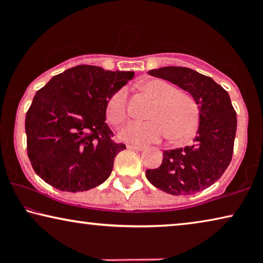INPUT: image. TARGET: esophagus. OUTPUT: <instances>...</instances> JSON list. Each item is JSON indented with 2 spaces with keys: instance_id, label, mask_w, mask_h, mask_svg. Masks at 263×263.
Returning a JSON list of instances; mask_svg holds the SVG:
<instances>
[{
  "instance_id": "esophagus-1",
  "label": "esophagus",
  "mask_w": 263,
  "mask_h": 263,
  "mask_svg": "<svg viewBox=\"0 0 263 263\" xmlns=\"http://www.w3.org/2000/svg\"><path fill=\"white\" fill-rule=\"evenodd\" d=\"M127 148L128 149H133V151H138V152H141V151H143V147L134 146V145H127Z\"/></svg>"
}]
</instances>
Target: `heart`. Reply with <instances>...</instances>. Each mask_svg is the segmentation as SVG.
<instances>
[{
  "instance_id": "1",
  "label": "heart",
  "mask_w": 263,
  "mask_h": 263,
  "mask_svg": "<svg viewBox=\"0 0 263 263\" xmlns=\"http://www.w3.org/2000/svg\"><path fill=\"white\" fill-rule=\"evenodd\" d=\"M141 91L154 100L146 122H129L118 132L122 141L136 146H145L160 141L167 135L171 141L189 139L199 124V106L188 93L160 80L151 79L140 85ZM111 124L120 125L127 120V91L118 89L110 97L105 109Z\"/></svg>"
}]
</instances>
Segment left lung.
Returning <instances> with one entry per match:
<instances>
[{"mask_svg":"<svg viewBox=\"0 0 263 263\" xmlns=\"http://www.w3.org/2000/svg\"><path fill=\"white\" fill-rule=\"evenodd\" d=\"M149 75L177 85L199 105L193 145L165 151L158 168L146 171L156 188L171 195H192L218 181L232 158L237 116L229 93L213 79L185 67H161Z\"/></svg>","mask_w":263,"mask_h":263,"instance_id":"left-lung-1","label":"left lung"}]
</instances>
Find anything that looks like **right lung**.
I'll return each instance as SVG.
<instances>
[{"instance_id": "add662e5", "label": "right lung", "mask_w": 263, "mask_h": 263, "mask_svg": "<svg viewBox=\"0 0 263 263\" xmlns=\"http://www.w3.org/2000/svg\"><path fill=\"white\" fill-rule=\"evenodd\" d=\"M134 71L77 66L35 92L26 114L27 154L39 177L62 192H86L109 178L123 143L111 140L106 103Z\"/></svg>"}]
</instances>
